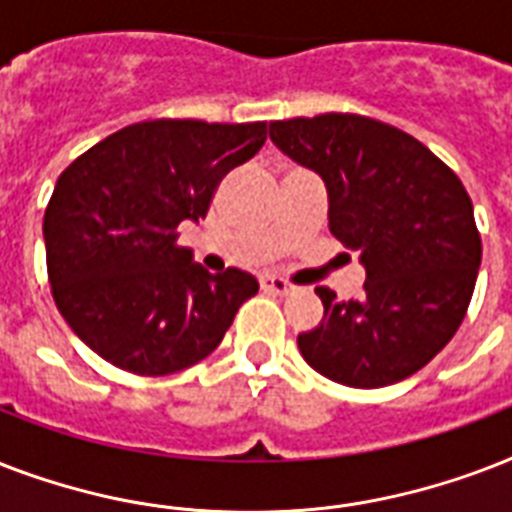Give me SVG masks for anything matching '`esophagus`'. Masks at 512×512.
<instances>
[{
  "mask_svg": "<svg viewBox=\"0 0 512 512\" xmlns=\"http://www.w3.org/2000/svg\"><path fill=\"white\" fill-rule=\"evenodd\" d=\"M260 287L265 289V292H276V295H289L292 289H295V284H289L287 279H281V276H260Z\"/></svg>",
  "mask_w": 512,
  "mask_h": 512,
  "instance_id": "obj_1",
  "label": "esophagus"
}]
</instances>
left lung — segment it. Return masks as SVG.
I'll return each instance as SVG.
<instances>
[{"instance_id":"obj_1","label":"left lung","mask_w":512,"mask_h":512,"mask_svg":"<svg viewBox=\"0 0 512 512\" xmlns=\"http://www.w3.org/2000/svg\"><path fill=\"white\" fill-rule=\"evenodd\" d=\"M276 146L324 177L329 228L366 268L364 295L316 287L324 319L297 335L329 380L382 388L420 372L468 313L481 233L465 185L428 146L361 114L271 122Z\"/></svg>"}]
</instances>
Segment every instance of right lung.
Here are the masks:
<instances>
[{
  "instance_id": "right-lung-1",
  "label": "right lung",
  "mask_w": 512,
  "mask_h": 512,
  "mask_svg": "<svg viewBox=\"0 0 512 512\" xmlns=\"http://www.w3.org/2000/svg\"><path fill=\"white\" fill-rule=\"evenodd\" d=\"M268 138L265 122L151 119L124 127L60 172L44 209L52 297L108 364L162 377L220 345L252 273H209L177 244L207 215L217 185Z\"/></svg>"
}]
</instances>
